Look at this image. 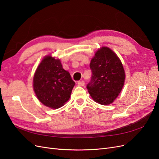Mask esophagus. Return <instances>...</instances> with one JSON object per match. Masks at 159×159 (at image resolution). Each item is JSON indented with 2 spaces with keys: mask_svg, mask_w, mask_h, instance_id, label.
Instances as JSON below:
<instances>
[{
  "mask_svg": "<svg viewBox=\"0 0 159 159\" xmlns=\"http://www.w3.org/2000/svg\"><path fill=\"white\" fill-rule=\"evenodd\" d=\"M77 84H78V85L79 86H84L85 85V82L84 81H79Z\"/></svg>",
  "mask_w": 159,
  "mask_h": 159,
  "instance_id": "obj_1",
  "label": "esophagus"
}]
</instances>
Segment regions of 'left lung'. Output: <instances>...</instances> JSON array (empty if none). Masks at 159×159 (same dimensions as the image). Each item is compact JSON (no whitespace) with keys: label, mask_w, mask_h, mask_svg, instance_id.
<instances>
[{"label":"left lung","mask_w":159,"mask_h":159,"mask_svg":"<svg viewBox=\"0 0 159 159\" xmlns=\"http://www.w3.org/2000/svg\"><path fill=\"white\" fill-rule=\"evenodd\" d=\"M92 73L87 89L91 98L99 104L107 105L117 98L125 78L121 61L107 47H102L91 60Z\"/></svg>","instance_id":"obj_1"}]
</instances>
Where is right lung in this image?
Here are the masks:
<instances>
[{
    "label": "right lung",
    "instance_id": "obj_1",
    "mask_svg": "<svg viewBox=\"0 0 159 159\" xmlns=\"http://www.w3.org/2000/svg\"><path fill=\"white\" fill-rule=\"evenodd\" d=\"M75 82L60 60L51 56L42 60L34 75L33 87L40 102L46 106L57 109L68 101Z\"/></svg>",
    "mask_w": 159,
    "mask_h": 159
}]
</instances>
